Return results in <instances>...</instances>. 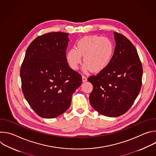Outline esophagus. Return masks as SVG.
<instances>
[{
    "label": "esophagus",
    "mask_w": 156,
    "mask_h": 156,
    "mask_svg": "<svg viewBox=\"0 0 156 156\" xmlns=\"http://www.w3.org/2000/svg\"><path fill=\"white\" fill-rule=\"evenodd\" d=\"M82 81L83 82H85V81H87V77L85 75H83L82 76Z\"/></svg>",
    "instance_id": "34e87169"
}]
</instances>
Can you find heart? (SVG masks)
Wrapping results in <instances>:
<instances>
[{"label": "heart", "mask_w": 156, "mask_h": 156, "mask_svg": "<svg viewBox=\"0 0 156 156\" xmlns=\"http://www.w3.org/2000/svg\"><path fill=\"white\" fill-rule=\"evenodd\" d=\"M114 52V44L109 38L91 35L80 39L76 43V49L72 48L66 52V58L70 68L76 70L83 56L84 70L99 72L109 65Z\"/></svg>", "instance_id": "obj_1"}]
</instances>
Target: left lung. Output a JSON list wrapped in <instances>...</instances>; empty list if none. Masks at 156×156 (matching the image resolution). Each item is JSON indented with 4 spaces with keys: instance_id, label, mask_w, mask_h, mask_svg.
I'll return each mask as SVG.
<instances>
[{
    "instance_id": "8db88e82",
    "label": "left lung",
    "mask_w": 156,
    "mask_h": 156,
    "mask_svg": "<svg viewBox=\"0 0 156 156\" xmlns=\"http://www.w3.org/2000/svg\"><path fill=\"white\" fill-rule=\"evenodd\" d=\"M115 48L110 63L87 80L93 86L91 106L107 117L120 116L130 108L142 85L143 67L134 45L125 36L114 32Z\"/></svg>"
}]
</instances>
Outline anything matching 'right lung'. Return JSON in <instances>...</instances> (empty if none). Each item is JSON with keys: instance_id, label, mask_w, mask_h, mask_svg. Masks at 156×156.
<instances>
[{"instance_id": "obj_1", "label": "right lung", "mask_w": 156, "mask_h": 156, "mask_svg": "<svg viewBox=\"0 0 156 156\" xmlns=\"http://www.w3.org/2000/svg\"><path fill=\"white\" fill-rule=\"evenodd\" d=\"M69 34H42L28 46L20 69L24 96L40 117L59 116L71 104L72 96L81 84V75L66 62Z\"/></svg>"}]
</instances>
